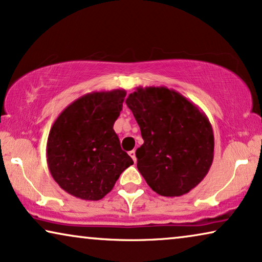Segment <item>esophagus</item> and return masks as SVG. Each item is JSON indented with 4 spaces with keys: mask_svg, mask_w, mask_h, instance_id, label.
<instances>
[{
    "mask_svg": "<svg viewBox=\"0 0 262 262\" xmlns=\"http://www.w3.org/2000/svg\"><path fill=\"white\" fill-rule=\"evenodd\" d=\"M128 155L131 156V159L134 160V162H136V161H137V159H136V151H135V150H131V151L128 152Z\"/></svg>",
    "mask_w": 262,
    "mask_h": 262,
    "instance_id": "obj_1",
    "label": "esophagus"
}]
</instances>
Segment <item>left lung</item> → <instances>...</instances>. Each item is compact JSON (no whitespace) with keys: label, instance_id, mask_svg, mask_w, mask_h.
<instances>
[{"label":"left lung","instance_id":"1","mask_svg":"<svg viewBox=\"0 0 262 262\" xmlns=\"http://www.w3.org/2000/svg\"><path fill=\"white\" fill-rule=\"evenodd\" d=\"M125 102L141 128L137 168L150 188L180 196L198 186L213 161V131L205 113L166 87H138Z\"/></svg>","mask_w":262,"mask_h":262}]
</instances>
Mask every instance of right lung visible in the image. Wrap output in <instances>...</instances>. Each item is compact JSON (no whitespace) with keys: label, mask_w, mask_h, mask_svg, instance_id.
<instances>
[{"label":"right lung","mask_w":262,"mask_h":262,"mask_svg":"<svg viewBox=\"0 0 262 262\" xmlns=\"http://www.w3.org/2000/svg\"><path fill=\"white\" fill-rule=\"evenodd\" d=\"M124 89L93 92L67 108L50 130L46 157L53 180L69 194L100 200L134 161L113 130L123 110Z\"/></svg>","instance_id":"right-lung-1"}]
</instances>
